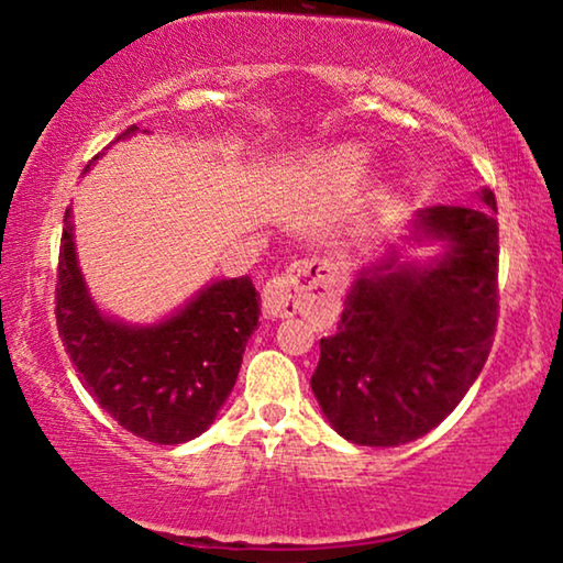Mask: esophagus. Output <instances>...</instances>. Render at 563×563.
I'll use <instances>...</instances> for the list:
<instances>
[{
    "label": "esophagus",
    "instance_id": "1",
    "mask_svg": "<svg viewBox=\"0 0 563 563\" xmlns=\"http://www.w3.org/2000/svg\"><path fill=\"white\" fill-rule=\"evenodd\" d=\"M338 310V284L328 258L295 261L264 287V312L268 318H291L305 312L328 320Z\"/></svg>",
    "mask_w": 563,
    "mask_h": 563
}]
</instances>
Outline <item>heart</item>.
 I'll use <instances>...</instances> for the list:
<instances>
[{
  "mask_svg": "<svg viewBox=\"0 0 563 563\" xmlns=\"http://www.w3.org/2000/svg\"><path fill=\"white\" fill-rule=\"evenodd\" d=\"M330 168H333V172L341 176V179L353 181L361 172H364V156H361V153L353 151V148L338 151L333 161H330Z\"/></svg>",
  "mask_w": 563,
  "mask_h": 563,
  "instance_id": "obj_1",
  "label": "heart"
}]
</instances>
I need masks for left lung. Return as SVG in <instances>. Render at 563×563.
<instances>
[{
	"mask_svg": "<svg viewBox=\"0 0 563 563\" xmlns=\"http://www.w3.org/2000/svg\"><path fill=\"white\" fill-rule=\"evenodd\" d=\"M426 207L407 241H441L430 264L389 251L361 268L333 335L320 341L312 391L338 433L402 445L449 418L482 374L497 330V202Z\"/></svg>",
	"mask_w": 563,
	"mask_h": 563,
	"instance_id": "obj_1",
	"label": "left lung"
}]
</instances>
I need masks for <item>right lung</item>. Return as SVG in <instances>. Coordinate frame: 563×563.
I'll use <instances>...</instances> for the list:
<instances>
[{
	"label": "right lung",
	"instance_id": "right-lung-1",
	"mask_svg": "<svg viewBox=\"0 0 563 563\" xmlns=\"http://www.w3.org/2000/svg\"><path fill=\"white\" fill-rule=\"evenodd\" d=\"M135 130L128 128L118 141ZM64 225L56 322L81 384L143 441L176 445L202 435L233 391L245 343L258 325L261 297L253 282H212L172 318L128 325L99 312L89 297L76 261L71 207Z\"/></svg>",
	"mask_w": 563,
	"mask_h": 563
}]
</instances>
